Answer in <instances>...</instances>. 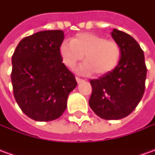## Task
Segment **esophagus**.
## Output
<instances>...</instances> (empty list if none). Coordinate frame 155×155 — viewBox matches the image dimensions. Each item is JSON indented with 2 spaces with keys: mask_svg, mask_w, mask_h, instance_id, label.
I'll return each instance as SVG.
<instances>
[{
  "mask_svg": "<svg viewBox=\"0 0 155 155\" xmlns=\"http://www.w3.org/2000/svg\"><path fill=\"white\" fill-rule=\"evenodd\" d=\"M75 79H76V81H77L78 84H80V83H81V82H83V81H84V80H83V79H81V78L75 77Z\"/></svg>",
  "mask_w": 155,
  "mask_h": 155,
  "instance_id": "1",
  "label": "esophagus"
}]
</instances>
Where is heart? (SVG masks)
<instances>
[{
    "instance_id": "heart-1",
    "label": "heart",
    "mask_w": 155,
    "mask_h": 155,
    "mask_svg": "<svg viewBox=\"0 0 155 155\" xmlns=\"http://www.w3.org/2000/svg\"><path fill=\"white\" fill-rule=\"evenodd\" d=\"M60 54L65 66L73 69L79 61L85 62L77 69L80 74L104 75L114 71L121 58V48L114 40L93 33H79L60 46Z\"/></svg>"
}]
</instances>
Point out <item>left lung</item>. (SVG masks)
I'll list each match as a JSON object with an SVG mask.
<instances>
[{
    "mask_svg": "<svg viewBox=\"0 0 155 155\" xmlns=\"http://www.w3.org/2000/svg\"><path fill=\"white\" fill-rule=\"evenodd\" d=\"M111 35L121 48L119 64L110 73L91 80L89 104L104 120H120L136 108L145 89L147 68L143 51L131 35L114 29Z\"/></svg>",
    "mask_w": 155,
    "mask_h": 155,
    "instance_id": "1",
    "label": "left lung"
}]
</instances>
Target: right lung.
Masks as SVG:
<instances>
[{
  "mask_svg": "<svg viewBox=\"0 0 155 155\" xmlns=\"http://www.w3.org/2000/svg\"><path fill=\"white\" fill-rule=\"evenodd\" d=\"M60 30L44 31L20 41L12 55V83L15 101L31 119L51 121L67 107L69 94L77 85L62 63Z\"/></svg>",
  "mask_w": 155,
  "mask_h": 155,
  "instance_id": "obj_1",
  "label": "right lung"
}]
</instances>
